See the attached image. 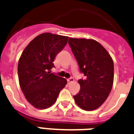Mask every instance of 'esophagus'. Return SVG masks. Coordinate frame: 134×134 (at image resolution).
Instances as JSON below:
<instances>
[{"label": "esophagus", "mask_w": 134, "mask_h": 134, "mask_svg": "<svg viewBox=\"0 0 134 134\" xmlns=\"http://www.w3.org/2000/svg\"><path fill=\"white\" fill-rule=\"evenodd\" d=\"M74 78L73 77H70V78H69L68 80H67V82L69 83H72V82H74Z\"/></svg>", "instance_id": "34e87169"}]
</instances>
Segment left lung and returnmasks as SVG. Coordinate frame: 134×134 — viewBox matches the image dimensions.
Wrapping results in <instances>:
<instances>
[{
	"label": "left lung",
	"instance_id": "1",
	"mask_svg": "<svg viewBox=\"0 0 134 134\" xmlns=\"http://www.w3.org/2000/svg\"><path fill=\"white\" fill-rule=\"evenodd\" d=\"M69 45L86 79L78 80L80 89L74 96L77 106L87 111L99 108L112 90L114 64L99 43L92 39L69 38Z\"/></svg>",
	"mask_w": 134,
	"mask_h": 134
}]
</instances>
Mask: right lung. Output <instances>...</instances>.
Wrapping results in <instances>:
<instances>
[{
  "instance_id": "right-lung-1",
  "label": "right lung",
  "mask_w": 134,
  "mask_h": 134,
  "mask_svg": "<svg viewBox=\"0 0 134 134\" xmlns=\"http://www.w3.org/2000/svg\"><path fill=\"white\" fill-rule=\"evenodd\" d=\"M67 41V36L42 33L30 42L19 58V86L28 102L37 109L52 106L67 84L66 79L51 73V70Z\"/></svg>"
}]
</instances>
